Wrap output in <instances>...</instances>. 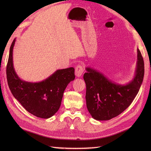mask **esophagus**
I'll return each mask as SVG.
<instances>
[{"label": "esophagus", "mask_w": 151, "mask_h": 151, "mask_svg": "<svg viewBox=\"0 0 151 151\" xmlns=\"http://www.w3.org/2000/svg\"><path fill=\"white\" fill-rule=\"evenodd\" d=\"M84 72V67H83V65H78L76 67L75 69V73H76V76L77 77H81L83 74V73Z\"/></svg>", "instance_id": "esophagus-1"}]
</instances>
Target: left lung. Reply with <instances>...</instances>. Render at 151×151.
Instances as JSON below:
<instances>
[{"instance_id":"obj_1","label":"left lung","mask_w":151,"mask_h":151,"mask_svg":"<svg viewBox=\"0 0 151 151\" xmlns=\"http://www.w3.org/2000/svg\"><path fill=\"white\" fill-rule=\"evenodd\" d=\"M84 74L86 85V106L91 115L99 121L109 120L129 107L139 93L144 76V63L139 48L134 76L129 83L118 84L103 73L87 67Z\"/></svg>"}]
</instances>
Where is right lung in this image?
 I'll use <instances>...</instances> for the list:
<instances>
[{"label": "right lung", "mask_w": 151, "mask_h": 151, "mask_svg": "<svg viewBox=\"0 0 151 151\" xmlns=\"http://www.w3.org/2000/svg\"><path fill=\"white\" fill-rule=\"evenodd\" d=\"M16 38L9 50L7 65V79L11 93L26 110L36 116L49 118L55 114L61 105L63 92L75 79L74 68L57 70L45 80L31 83L17 76L13 64V49Z\"/></svg>", "instance_id": "1"}]
</instances>
